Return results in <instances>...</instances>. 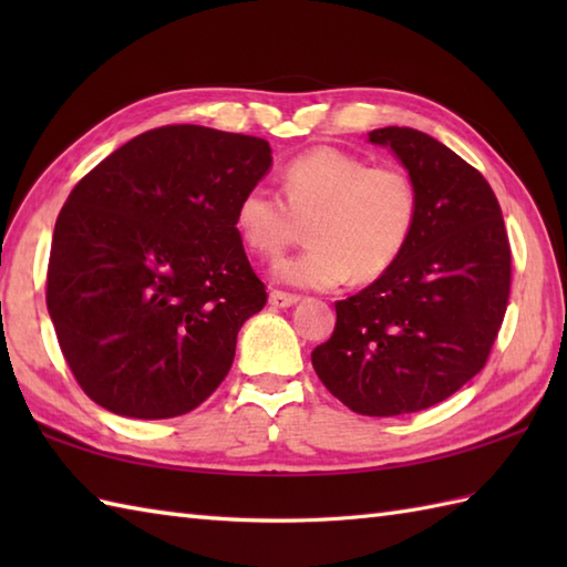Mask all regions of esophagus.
Wrapping results in <instances>:
<instances>
[{"label":"esophagus","instance_id":"obj_1","mask_svg":"<svg viewBox=\"0 0 567 567\" xmlns=\"http://www.w3.org/2000/svg\"><path fill=\"white\" fill-rule=\"evenodd\" d=\"M299 302V297L292 292H282V290H272L270 292V305L272 307H292Z\"/></svg>","mask_w":567,"mask_h":567}]
</instances>
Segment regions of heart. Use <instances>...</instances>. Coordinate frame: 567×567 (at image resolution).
I'll use <instances>...</instances> for the list:
<instances>
[{"mask_svg":"<svg viewBox=\"0 0 567 567\" xmlns=\"http://www.w3.org/2000/svg\"><path fill=\"white\" fill-rule=\"evenodd\" d=\"M282 196L252 185L236 204L244 244L275 258L307 224L309 248L277 262V277L302 287H333L348 275L368 282L400 260L419 221L416 179L402 165H368L360 155L317 146L282 167Z\"/></svg>","mask_w":567,"mask_h":567,"instance_id":"b5f03b06","label":"heart"}]
</instances>
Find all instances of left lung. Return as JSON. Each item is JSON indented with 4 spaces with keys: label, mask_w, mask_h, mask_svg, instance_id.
Masks as SVG:
<instances>
[{
    "label": "left lung",
    "mask_w": 567,
    "mask_h": 567,
    "mask_svg": "<svg viewBox=\"0 0 567 567\" xmlns=\"http://www.w3.org/2000/svg\"><path fill=\"white\" fill-rule=\"evenodd\" d=\"M370 141L416 179L419 221L388 272L336 302L311 365L351 412L396 416L449 400L485 368L509 302L512 248L495 192L461 155L409 126Z\"/></svg>",
    "instance_id": "1"
}]
</instances>
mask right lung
<instances>
[{
	"label": "right lung",
	"instance_id": "add662e5",
	"mask_svg": "<svg viewBox=\"0 0 567 567\" xmlns=\"http://www.w3.org/2000/svg\"><path fill=\"white\" fill-rule=\"evenodd\" d=\"M268 141L195 124L151 128L72 187L45 305L82 392L114 414L173 419L231 370L268 292L236 228Z\"/></svg>",
	"mask_w": 567,
	"mask_h": 567
}]
</instances>
